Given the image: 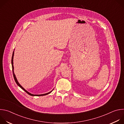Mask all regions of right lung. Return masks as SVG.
I'll list each match as a JSON object with an SVG mask.
<instances>
[{"label":"right lung","instance_id":"add662e5","mask_svg":"<svg viewBox=\"0 0 124 124\" xmlns=\"http://www.w3.org/2000/svg\"><path fill=\"white\" fill-rule=\"evenodd\" d=\"M14 51H13V55H12V57L11 63H12V70H13V73L14 78V79H15V81H16V83L17 84V85H18L19 87H20L23 90H24L25 92H26L28 94H29V95H30V96H45V95H47V94H49L50 93H51V92L52 91V90H54V89H53L52 91H51L50 92H48V93H46V94H41V95H34V94H32L30 93H29V92H28L27 91H26V90L24 89V88H23V87L22 86V85H21V84L19 83L18 81H17V79H16V76H15V74H14V66H13V58H14Z\"/></svg>","mask_w":124,"mask_h":124}]
</instances>
